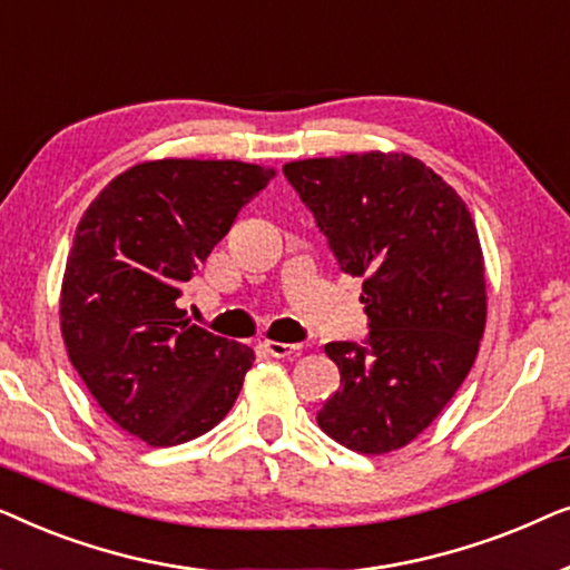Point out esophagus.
I'll return each mask as SVG.
<instances>
[{"mask_svg": "<svg viewBox=\"0 0 570 570\" xmlns=\"http://www.w3.org/2000/svg\"><path fill=\"white\" fill-rule=\"evenodd\" d=\"M259 347L272 357H287V355H295L301 350V345H291V342H275V340H264V342H259Z\"/></svg>", "mask_w": 570, "mask_h": 570, "instance_id": "1", "label": "esophagus"}]
</instances>
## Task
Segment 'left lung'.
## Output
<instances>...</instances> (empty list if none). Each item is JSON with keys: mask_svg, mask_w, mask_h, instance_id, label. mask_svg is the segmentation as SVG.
<instances>
[{"mask_svg": "<svg viewBox=\"0 0 570 570\" xmlns=\"http://www.w3.org/2000/svg\"><path fill=\"white\" fill-rule=\"evenodd\" d=\"M345 275L363 277L368 340L330 342L340 389L316 423L357 454L415 441L470 373L485 332V259L464 199L404 153L285 163Z\"/></svg>", "mask_w": 570, "mask_h": 570, "instance_id": "8db88e82", "label": "left lung"}]
</instances>
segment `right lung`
<instances>
[{
	"instance_id": "right-lung-1",
	"label": "right lung",
	"mask_w": 570,
	"mask_h": 570,
	"mask_svg": "<svg viewBox=\"0 0 570 570\" xmlns=\"http://www.w3.org/2000/svg\"><path fill=\"white\" fill-rule=\"evenodd\" d=\"M275 168L240 160L137 163L90 202L61 279L67 355L121 431L176 446L236 402L254 350L189 324L181 285Z\"/></svg>"
}]
</instances>
